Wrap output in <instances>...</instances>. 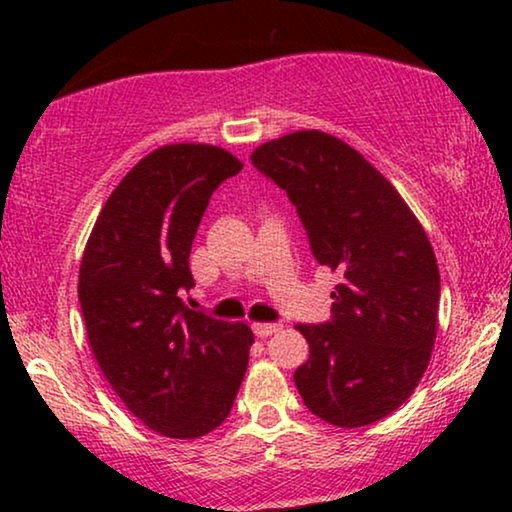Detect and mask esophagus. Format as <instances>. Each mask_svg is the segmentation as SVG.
<instances>
[{"label": "esophagus", "instance_id": "obj_1", "mask_svg": "<svg viewBox=\"0 0 512 512\" xmlns=\"http://www.w3.org/2000/svg\"><path fill=\"white\" fill-rule=\"evenodd\" d=\"M251 328H254V333L258 335V338H270L272 333H277L279 324H261V321H256V324H251Z\"/></svg>", "mask_w": 512, "mask_h": 512}]
</instances>
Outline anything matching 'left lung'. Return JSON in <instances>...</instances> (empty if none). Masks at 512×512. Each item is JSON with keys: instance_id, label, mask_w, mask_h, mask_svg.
Here are the masks:
<instances>
[{"instance_id": "obj_1", "label": "left lung", "mask_w": 512, "mask_h": 512, "mask_svg": "<svg viewBox=\"0 0 512 512\" xmlns=\"http://www.w3.org/2000/svg\"><path fill=\"white\" fill-rule=\"evenodd\" d=\"M251 163L284 188L314 258L340 284L328 324H298L310 359L293 382L310 412L359 429L408 401L438 333L440 272L408 202L359 151L321 130L254 149Z\"/></svg>"}]
</instances>
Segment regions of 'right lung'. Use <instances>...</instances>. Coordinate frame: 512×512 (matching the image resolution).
<instances>
[{
  "label": "right lung",
  "mask_w": 512,
  "mask_h": 512,
  "mask_svg": "<svg viewBox=\"0 0 512 512\" xmlns=\"http://www.w3.org/2000/svg\"><path fill=\"white\" fill-rule=\"evenodd\" d=\"M244 167L212 144H165L125 174L83 249L79 303L111 389L144 426L193 440L230 415L249 363L247 324L188 310V256L214 188Z\"/></svg>",
  "instance_id": "1"
}]
</instances>
